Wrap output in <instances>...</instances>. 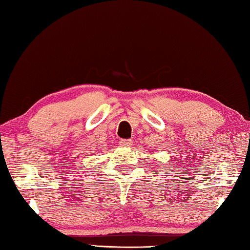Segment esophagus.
I'll return each mask as SVG.
<instances>
[{
	"mask_svg": "<svg viewBox=\"0 0 250 250\" xmlns=\"http://www.w3.org/2000/svg\"><path fill=\"white\" fill-rule=\"evenodd\" d=\"M120 145L122 146V147H130V146L133 145V140L131 139H121Z\"/></svg>",
	"mask_w": 250,
	"mask_h": 250,
	"instance_id": "1",
	"label": "esophagus"
}]
</instances>
